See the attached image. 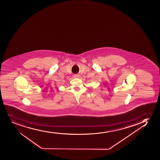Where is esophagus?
Segmentation results:
<instances>
[{"instance_id": "esophagus-1", "label": "esophagus", "mask_w": 160, "mask_h": 160, "mask_svg": "<svg viewBox=\"0 0 160 160\" xmlns=\"http://www.w3.org/2000/svg\"><path fill=\"white\" fill-rule=\"evenodd\" d=\"M73 77L74 78H79V75H78V74H74Z\"/></svg>"}]
</instances>
